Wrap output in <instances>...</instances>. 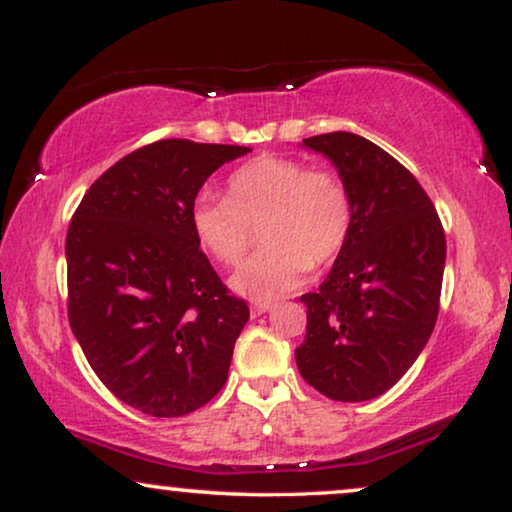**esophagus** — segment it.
<instances>
[{"mask_svg": "<svg viewBox=\"0 0 512 512\" xmlns=\"http://www.w3.org/2000/svg\"><path fill=\"white\" fill-rule=\"evenodd\" d=\"M272 307H275V303H270V300H256V303L251 305V314H254V317H261V314L270 312Z\"/></svg>", "mask_w": 512, "mask_h": 512, "instance_id": "obj_1", "label": "esophagus"}]
</instances>
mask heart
I'll use <instances>...</instances> for the list:
<instances>
[{"instance_id": "b5f03b06", "label": "heart", "mask_w": 512, "mask_h": 512, "mask_svg": "<svg viewBox=\"0 0 512 512\" xmlns=\"http://www.w3.org/2000/svg\"><path fill=\"white\" fill-rule=\"evenodd\" d=\"M352 216V195L338 174L268 153L230 174L226 198L200 193L188 221L200 249L223 265L240 261L254 237L251 226H261L265 244L235 270L230 286L272 300L296 289L312 263L340 254Z\"/></svg>"}]
</instances>
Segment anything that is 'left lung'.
<instances>
[{
    "label": "left lung",
    "mask_w": 512,
    "mask_h": 512,
    "mask_svg": "<svg viewBox=\"0 0 512 512\" xmlns=\"http://www.w3.org/2000/svg\"><path fill=\"white\" fill-rule=\"evenodd\" d=\"M326 156L352 195V230L317 293H305L307 384L342 403L394 387L422 354L438 319L445 233L419 181L354 132L303 139Z\"/></svg>",
    "instance_id": "1"
}]
</instances>
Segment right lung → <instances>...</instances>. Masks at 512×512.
Listing matches in <instances>:
<instances>
[{"instance_id":"1","label":"right lung","mask_w":512,"mask_h":512,"mask_svg":"<svg viewBox=\"0 0 512 512\" xmlns=\"http://www.w3.org/2000/svg\"><path fill=\"white\" fill-rule=\"evenodd\" d=\"M249 146L160 139L111 165L67 230L69 326L116 398L184 417L219 394L249 307L195 242L193 200Z\"/></svg>"}]
</instances>
